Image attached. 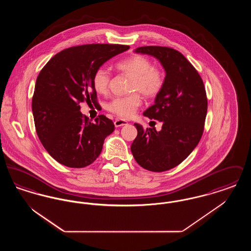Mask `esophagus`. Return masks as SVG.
<instances>
[{"mask_svg": "<svg viewBox=\"0 0 251 251\" xmlns=\"http://www.w3.org/2000/svg\"><path fill=\"white\" fill-rule=\"evenodd\" d=\"M114 124H115V126H116V127L118 128V127H121V126L127 125V124H128V122H127L126 120H120V119H118V120H115Z\"/></svg>", "mask_w": 251, "mask_h": 251, "instance_id": "esophagus-1", "label": "esophagus"}]
</instances>
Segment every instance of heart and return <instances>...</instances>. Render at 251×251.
<instances>
[{"mask_svg": "<svg viewBox=\"0 0 251 251\" xmlns=\"http://www.w3.org/2000/svg\"><path fill=\"white\" fill-rule=\"evenodd\" d=\"M120 72L131 77V92H140L146 98L158 95L165 84V74L163 71L152 65L148 57L135 54L116 64ZM111 74L105 68L96 70L92 77V84L100 94H105L109 88ZM142 103L139 94L133 93L125 97H117L108 103V110L123 119H129Z\"/></svg>", "mask_w": 251, "mask_h": 251, "instance_id": "heart-1", "label": "heart"}]
</instances>
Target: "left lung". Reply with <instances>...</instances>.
Wrapping results in <instances>:
<instances>
[{"mask_svg": "<svg viewBox=\"0 0 251 251\" xmlns=\"http://www.w3.org/2000/svg\"><path fill=\"white\" fill-rule=\"evenodd\" d=\"M136 53L159 60L166 72L165 84L154 104L143 113L162 122L161 131L137 123V136L131 151L139 166L153 172L177 167L200 142L207 114V97L202 79L179 51L160 46L135 49Z\"/></svg>", "mask_w": 251, "mask_h": 251, "instance_id": "left-lung-1", "label": "left lung"}]
</instances>
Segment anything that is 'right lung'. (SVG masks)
Segmentation results:
<instances>
[{"mask_svg": "<svg viewBox=\"0 0 251 251\" xmlns=\"http://www.w3.org/2000/svg\"><path fill=\"white\" fill-rule=\"evenodd\" d=\"M119 44H87L55 54L39 72L32 111L40 142L54 160L68 167L92 164L104 139L115 130L100 115L92 122L80 112V103H97L92 77L106 61L129 50Z\"/></svg>", "mask_w": 251, "mask_h": 251, "instance_id": "1", "label": "right lung"}]
</instances>
